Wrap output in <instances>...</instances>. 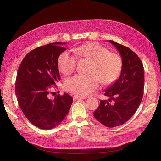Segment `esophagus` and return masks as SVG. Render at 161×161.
<instances>
[{
    "label": "esophagus",
    "instance_id": "34e87169",
    "mask_svg": "<svg viewBox=\"0 0 161 161\" xmlns=\"http://www.w3.org/2000/svg\"><path fill=\"white\" fill-rule=\"evenodd\" d=\"M83 99V97H81L80 96H77V95H74V96H73V99H74L75 101L79 100V99Z\"/></svg>",
    "mask_w": 161,
    "mask_h": 161
}]
</instances>
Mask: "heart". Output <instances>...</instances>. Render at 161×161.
I'll return each mask as SVG.
<instances>
[{
	"label": "heart",
	"instance_id": "1",
	"mask_svg": "<svg viewBox=\"0 0 161 161\" xmlns=\"http://www.w3.org/2000/svg\"><path fill=\"white\" fill-rule=\"evenodd\" d=\"M72 52L78 60H88L92 64L89 75H77L66 80L64 88L68 91L86 97L98 89L101 82L103 85H109L119 76L122 69L121 57L118 53L109 52L100 43H86L75 47ZM74 57L67 51L62 52L58 56V67L63 75H69L75 71L76 59Z\"/></svg>",
	"mask_w": 161,
	"mask_h": 161
}]
</instances>
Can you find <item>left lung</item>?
I'll use <instances>...</instances> for the list:
<instances>
[{
    "mask_svg": "<svg viewBox=\"0 0 161 161\" xmlns=\"http://www.w3.org/2000/svg\"><path fill=\"white\" fill-rule=\"evenodd\" d=\"M122 59L119 79L105 90L108 101L101 100L93 113L95 118L109 128H114L128 121L137 111L144 92V67L139 57L128 47L109 40Z\"/></svg>",
    "mask_w": 161,
    "mask_h": 161,
    "instance_id": "8db88e82",
    "label": "left lung"
}]
</instances>
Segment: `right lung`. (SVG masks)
I'll return each instance as SVG.
<instances>
[{"mask_svg":"<svg viewBox=\"0 0 161 161\" xmlns=\"http://www.w3.org/2000/svg\"><path fill=\"white\" fill-rule=\"evenodd\" d=\"M56 42L36 47L23 58L17 74L15 94L19 107L30 122L42 130L56 127L69 113L73 101L68 93L49 98L52 86L60 80L57 60L66 50Z\"/></svg>","mask_w":161,"mask_h":161,"instance_id":"1","label":"right lung"}]
</instances>
